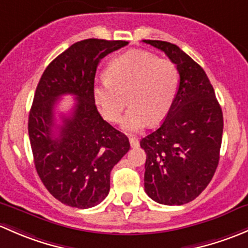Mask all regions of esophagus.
I'll use <instances>...</instances> for the list:
<instances>
[{"mask_svg": "<svg viewBox=\"0 0 248 248\" xmlns=\"http://www.w3.org/2000/svg\"><path fill=\"white\" fill-rule=\"evenodd\" d=\"M129 141H130V145H131L132 148H136V147H139V145H140V141H139V139H136V137L130 136Z\"/></svg>", "mask_w": 248, "mask_h": 248, "instance_id": "34e87169", "label": "esophagus"}]
</instances>
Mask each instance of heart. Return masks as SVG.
Returning <instances> with one entry per match:
<instances>
[{
  "label": "heart",
  "mask_w": 248,
  "mask_h": 248,
  "mask_svg": "<svg viewBox=\"0 0 248 248\" xmlns=\"http://www.w3.org/2000/svg\"><path fill=\"white\" fill-rule=\"evenodd\" d=\"M105 78L106 81L94 87V101L111 123L119 122L129 101L131 106L122 123L127 131H139L149 121H162L179 86L177 65L144 50H130L113 58L107 65Z\"/></svg>",
  "instance_id": "heart-1"
}]
</instances>
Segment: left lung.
<instances>
[{"label": "left lung", "mask_w": 248, "mask_h": 248, "mask_svg": "<svg viewBox=\"0 0 248 248\" xmlns=\"http://www.w3.org/2000/svg\"><path fill=\"white\" fill-rule=\"evenodd\" d=\"M177 65L179 86L157 130L141 140L147 154L144 190L153 201L181 205L193 201L217 168L223 114L205 71L172 43L143 40Z\"/></svg>", "instance_id": "obj_1"}]
</instances>
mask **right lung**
Wrapping results in <instances>:
<instances>
[{
	"label": "right lung",
	"mask_w": 248,
	"mask_h": 248,
	"mask_svg": "<svg viewBox=\"0 0 248 248\" xmlns=\"http://www.w3.org/2000/svg\"><path fill=\"white\" fill-rule=\"evenodd\" d=\"M124 40L86 39L55 58L40 78L29 117L34 166L48 192L63 204L87 209L109 191V174L130 149L127 137L98 112L93 96L99 62L125 46ZM77 103L54 134V107L62 95Z\"/></svg>",
	"instance_id": "add662e5"
}]
</instances>
